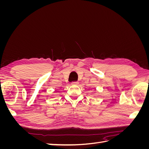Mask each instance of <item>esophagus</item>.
I'll return each instance as SVG.
<instances>
[{"mask_svg": "<svg viewBox=\"0 0 149 149\" xmlns=\"http://www.w3.org/2000/svg\"><path fill=\"white\" fill-rule=\"evenodd\" d=\"M71 84L73 85H78L79 84V83L78 81H73L71 83Z\"/></svg>", "mask_w": 149, "mask_h": 149, "instance_id": "34e87169", "label": "esophagus"}]
</instances>
